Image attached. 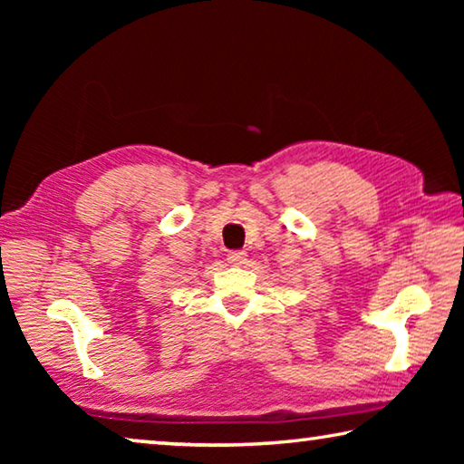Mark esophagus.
I'll return each mask as SVG.
<instances>
[{
	"label": "esophagus",
	"instance_id": "obj_1",
	"mask_svg": "<svg viewBox=\"0 0 464 464\" xmlns=\"http://www.w3.org/2000/svg\"><path fill=\"white\" fill-rule=\"evenodd\" d=\"M246 260H247V254L246 251H229V256H227V262H229L231 266H241V264H246Z\"/></svg>",
	"mask_w": 464,
	"mask_h": 464
}]
</instances>
